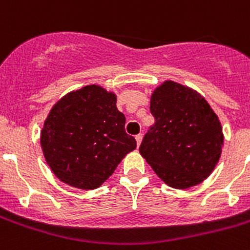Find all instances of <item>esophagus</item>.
Segmentation results:
<instances>
[{
    "label": "esophagus",
    "mask_w": 250,
    "mask_h": 250,
    "mask_svg": "<svg viewBox=\"0 0 250 250\" xmlns=\"http://www.w3.org/2000/svg\"><path fill=\"white\" fill-rule=\"evenodd\" d=\"M141 141H143V135L136 136V143H137V146L141 145Z\"/></svg>",
    "instance_id": "34e87169"
}]
</instances>
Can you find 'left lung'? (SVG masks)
<instances>
[{"label":"left lung","mask_w":250,"mask_h":250,"mask_svg":"<svg viewBox=\"0 0 250 250\" xmlns=\"http://www.w3.org/2000/svg\"><path fill=\"white\" fill-rule=\"evenodd\" d=\"M155 123L140 154L158 177L173 188H192L209 177L221 158L224 132L204 97L174 81H164L150 96Z\"/></svg>","instance_id":"1"}]
</instances>
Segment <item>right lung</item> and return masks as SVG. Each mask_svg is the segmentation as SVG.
<instances>
[{
    "label": "right lung",
    "mask_w": 250,
    "mask_h": 250,
    "mask_svg": "<svg viewBox=\"0 0 250 250\" xmlns=\"http://www.w3.org/2000/svg\"><path fill=\"white\" fill-rule=\"evenodd\" d=\"M125 125L113 91L100 84L70 91L51 107L41 131L46 163L72 188H97L136 149Z\"/></svg>",
    "instance_id": "1"
}]
</instances>
